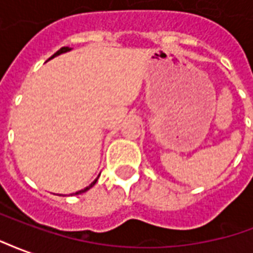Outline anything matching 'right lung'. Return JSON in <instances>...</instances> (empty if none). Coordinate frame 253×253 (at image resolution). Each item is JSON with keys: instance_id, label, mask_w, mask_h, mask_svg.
I'll return each instance as SVG.
<instances>
[{"instance_id": "obj_1", "label": "right lung", "mask_w": 253, "mask_h": 253, "mask_svg": "<svg viewBox=\"0 0 253 253\" xmlns=\"http://www.w3.org/2000/svg\"><path fill=\"white\" fill-rule=\"evenodd\" d=\"M68 51H71V48H70V47H62V48L59 49L58 52H55V53H53L52 56H51V58H49V59L55 58V56H58V55H60V53L68 52ZM49 59H48V60H49ZM97 180H98V176H97V178H95V179H94L93 182H91V183H90V185L87 186V187H84V189L79 190V191H77V193H73V194H74V195H78V194H82V193H84V191H87V190L91 189V187H93V186L95 185V183H97ZM73 194H71V195H73Z\"/></svg>"}]
</instances>
